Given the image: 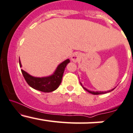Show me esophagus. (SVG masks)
<instances>
[{
    "label": "esophagus",
    "instance_id": "1",
    "mask_svg": "<svg viewBox=\"0 0 133 133\" xmlns=\"http://www.w3.org/2000/svg\"><path fill=\"white\" fill-rule=\"evenodd\" d=\"M80 56L78 53H74L72 55V57H71V59L74 62H77L79 59Z\"/></svg>",
    "mask_w": 133,
    "mask_h": 133
}]
</instances>
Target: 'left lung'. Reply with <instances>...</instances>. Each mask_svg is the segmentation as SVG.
Here are the masks:
<instances>
[{"mask_svg":"<svg viewBox=\"0 0 133 133\" xmlns=\"http://www.w3.org/2000/svg\"><path fill=\"white\" fill-rule=\"evenodd\" d=\"M80 84H81V86L83 87L82 84L80 83ZM83 88L84 89H85V90H87V92H89V93H90V94H94V95H98V94H105V93H108V92H110L112 91V90H113L114 89H112V90H108V91H105V92H102V91H96V92H94V91H91V90H88V89H87L86 88H85L84 87H83Z\"/></svg>","mask_w":133,"mask_h":133,"instance_id":"8db88e82","label":"left lung"}]
</instances>
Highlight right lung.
Returning <instances> with one entry per match:
<instances>
[{"label": "right lung", "instance_id": "obj_1", "mask_svg": "<svg viewBox=\"0 0 133 133\" xmlns=\"http://www.w3.org/2000/svg\"><path fill=\"white\" fill-rule=\"evenodd\" d=\"M68 63L70 60L68 59L58 65L53 74L47 77H34L23 70H21V72L26 81L31 87L44 92H50L56 90L61 84L65 68ZM19 65L20 67L22 66L20 59Z\"/></svg>", "mask_w": 133, "mask_h": 133}]
</instances>
